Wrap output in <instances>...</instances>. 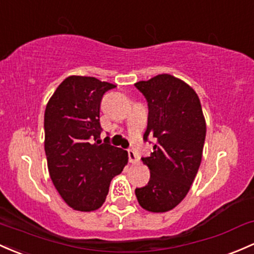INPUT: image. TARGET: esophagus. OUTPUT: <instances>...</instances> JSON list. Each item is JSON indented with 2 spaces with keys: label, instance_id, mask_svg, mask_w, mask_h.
Masks as SVG:
<instances>
[{
  "label": "esophagus",
  "instance_id": "obj_1",
  "mask_svg": "<svg viewBox=\"0 0 254 254\" xmlns=\"http://www.w3.org/2000/svg\"><path fill=\"white\" fill-rule=\"evenodd\" d=\"M127 154H129V161H130V163H131V164H138V163H140V159H138L137 155L135 154V152H133V150L130 149L129 152H127Z\"/></svg>",
  "mask_w": 254,
  "mask_h": 254
}]
</instances>
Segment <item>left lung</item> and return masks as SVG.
<instances>
[{
    "instance_id": "1",
    "label": "left lung",
    "mask_w": 254,
    "mask_h": 254,
    "mask_svg": "<svg viewBox=\"0 0 254 254\" xmlns=\"http://www.w3.org/2000/svg\"><path fill=\"white\" fill-rule=\"evenodd\" d=\"M148 102V124L143 138L154 142L149 157L148 185L136 188L138 204L146 211L172 210L188 194L199 170L206 122L197 94L185 80L163 73L135 83Z\"/></svg>"
}]
</instances>
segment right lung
<instances>
[{"label": "right lung", "instance_id": "right-lung-1", "mask_svg": "<svg viewBox=\"0 0 254 254\" xmlns=\"http://www.w3.org/2000/svg\"><path fill=\"white\" fill-rule=\"evenodd\" d=\"M116 85L95 77L69 76L58 86L44 112L48 171L69 207L91 212L104 205L112 178L127 164V150L100 144V104Z\"/></svg>", "mask_w": 254, "mask_h": 254}]
</instances>
